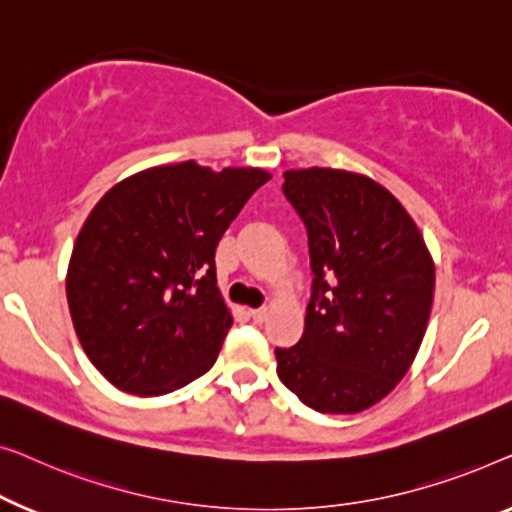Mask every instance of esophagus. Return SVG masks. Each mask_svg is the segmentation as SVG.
Listing matches in <instances>:
<instances>
[{"label":"esophagus","mask_w":512,"mask_h":512,"mask_svg":"<svg viewBox=\"0 0 512 512\" xmlns=\"http://www.w3.org/2000/svg\"><path fill=\"white\" fill-rule=\"evenodd\" d=\"M266 315H269V308H253V311H250V318H253L255 322H264L266 320Z\"/></svg>","instance_id":"34e87169"}]
</instances>
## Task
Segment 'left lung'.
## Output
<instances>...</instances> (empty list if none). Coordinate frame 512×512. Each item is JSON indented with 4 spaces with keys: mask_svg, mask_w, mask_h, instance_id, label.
<instances>
[{
    "mask_svg": "<svg viewBox=\"0 0 512 512\" xmlns=\"http://www.w3.org/2000/svg\"><path fill=\"white\" fill-rule=\"evenodd\" d=\"M283 178L308 234L313 287L304 336L276 348L278 378L318 413H362L420 350L434 264L406 208L371 178L318 167Z\"/></svg>",
    "mask_w": 512,
    "mask_h": 512,
    "instance_id": "1",
    "label": "left lung"
}]
</instances>
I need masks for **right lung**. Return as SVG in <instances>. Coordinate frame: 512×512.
Here are the masks:
<instances>
[{"label": "right lung", "mask_w": 512, "mask_h": 512, "mask_svg": "<svg viewBox=\"0 0 512 512\" xmlns=\"http://www.w3.org/2000/svg\"><path fill=\"white\" fill-rule=\"evenodd\" d=\"M269 174L181 162L141 171L99 199L67 273L74 329L122 392L160 397L211 369L232 315L215 250Z\"/></svg>", "instance_id": "add662e5"}]
</instances>
